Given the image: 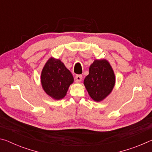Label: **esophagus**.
Returning a JSON list of instances; mask_svg holds the SVG:
<instances>
[{"label": "esophagus", "instance_id": "1", "mask_svg": "<svg viewBox=\"0 0 152 152\" xmlns=\"http://www.w3.org/2000/svg\"><path fill=\"white\" fill-rule=\"evenodd\" d=\"M75 78H76V81L77 82H80L82 80V76L80 75V74H78V75L76 76Z\"/></svg>", "mask_w": 152, "mask_h": 152}]
</instances>
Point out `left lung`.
<instances>
[{
  "mask_svg": "<svg viewBox=\"0 0 152 152\" xmlns=\"http://www.w3.org/2000/svg\"><path fill=\"white\" fill-rule=\"evenodd\" d=\"M114 72L107 60H94L89 68V74L84 84L88 94L95 101H101L109 95L114 87Z\"/></svg>",
  "mask_w": 152,
  "mask_h": 152,
  "instance_id": "obj_1",
  "label": "left lung"
}]
</instances>
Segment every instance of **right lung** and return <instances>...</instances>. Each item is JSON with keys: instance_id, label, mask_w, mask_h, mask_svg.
Returning <instances> with one entry per match:
<instances>
[{"instance_id": "1", "label": "right lung", "mask_w": 152, "mask_h": 152, "mask_svg": "<svg viewBox=\"0 0 152 152\" xmlns=\"http://www.w3.org/2000/svg\"><path fill=\"white\" fill-rule=\"evenodd\" d=\"M41 81L46 93L59 100L66 96L74 78L70 72L60 60L51 58L43 68Z\"/></svg>"}]
</instances>
